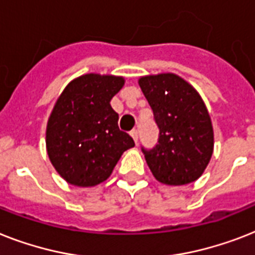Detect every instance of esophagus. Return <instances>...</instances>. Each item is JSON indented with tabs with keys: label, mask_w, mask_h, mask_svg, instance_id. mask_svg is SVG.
<instances>
[{
	"label": "esophagus",
	"mask_w": 255,
	"mask_h": 255,
	"mask_svg": "<svg viewBox=\"0 0 255 255\" xmlns=\"http://www.w3.org/2000/svg\"><path fill=\"white\" fill-rule=\"evenodd\" d=\"M131 136H132V138H133V140H134V142L137 144V141H138V132H137V129H132V131H131Z\"/></svg>",
	"instance_id": "34e87169"
}]
</instances>
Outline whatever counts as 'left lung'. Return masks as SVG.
<instances>
[{
    "instance_id": "8db88e82",
    "label": "left lung",
    "mask_w": 255,
    "mask_h": 255,
    "mask_svg": "<svg viewBox=\"0 0 255 255\" xmlns=\"http://www.w3.org/2000/svg\"><path fill=\"white\" fill-rule=\"evenodd\" d=\"M138 85L160 128L158 144L141 148L152 174L170 186L196 181L214 153V128L202 97L174 73L144 76Z\"/></svg>"
}]
</instances>
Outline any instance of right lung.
<instances>
[{
    "label": "right lung",
    "instance_id": "right-lung-1",
    "mask_svg": "<svg viewBox=\"0 0 255 255\" xmlns=\"http://www.w3.org/2000/svg\"><path fill=\"white\" fill-rule=\"evenodd\" d=\"M124 78L89 73L74 78L56 101L45 131L49 161L70 185L92 187L111 175L133 138L118 127L110 101Z\"/></svg>",
    "mask_w": 255,
    "mask_h": 255
}]
</instances>
